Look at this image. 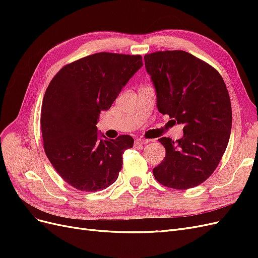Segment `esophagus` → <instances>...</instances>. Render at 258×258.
<instances>
[{
    "label": "esophagus",
    "mask_w": 258,
    "mask_h": 258,
    "mask_svg": "<svg viewBox=\"0 0 258 258\" xmlns=\"http://www.w3.org/2000/svg\"><path fill=\"white\" fill-rule=\"evenodd\" d=\"M148 142H150V141H148V140H145V139H137L136 140V141H135V146L136 147H142L143 145H145V144H147Z\"/></svg>",
    "instance_id": "34e87169"
}]
</instances>
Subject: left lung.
<instances>
[{
	"instance_id": "obj_1",
	"label": "left lung",
	"mask_w": 258,
	"mask_h": 258,
	"mask_svg": "<svg viewBox=\"0 0 258 258\" xmlns=\"http://www.w3.org/2000/svg\"><path fill=\"white\" fill-rule=\"evenodd\" d=\"M157 95L159 113L184 124L182 139L160 138L166 157L154 168L157 182L188 189L214 172L228 145L231 104L224 80L207 62L183 50L144 56Z\"/></svg>"
}]
</instances>
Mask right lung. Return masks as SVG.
<instances>
[{"label": "right lung", "mask_w": 258, "mask_h": 258, "mask_svg": "<svg viewBox=\"0 0 258 258\" xmlns=\"http://www.w3.org/2000/svg\"><path fill=\"white\" fill-rule=\"evenodd\" d=\"M142 66L140 54L98 52L64 66L49 83L41 111L44 151L74 188L99 191L118 177L134 139L108 140L96 124Z\"/></svg>", "instance_id": "add662e5"}]
</instances>
